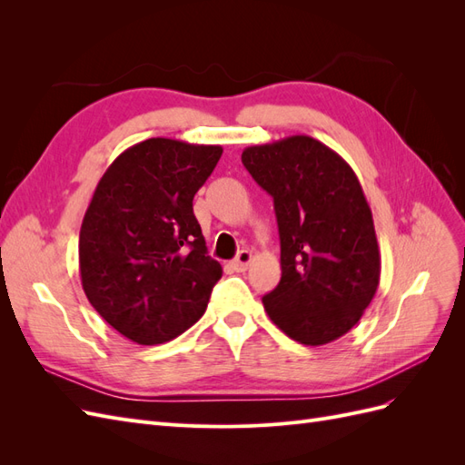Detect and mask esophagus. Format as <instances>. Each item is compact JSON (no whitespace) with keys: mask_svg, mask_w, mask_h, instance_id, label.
<instances>
[{"mask_svg":"<svg viewBox=\"0 0 465 465\" xmlns=\"http://www.w3.org/2000/svg\"><path fill=\"white\" fill-rule=\"evenodd\" d=\"M252 260H254V256H252V252L242 250V252H238V256L232 260L231 265L234 267V272H246L248 265L252 263Z\"/></svg>","mask_w":465,"mask_h":465,"instance_id":"obj_1","label":"esophagus"}]
</instances>
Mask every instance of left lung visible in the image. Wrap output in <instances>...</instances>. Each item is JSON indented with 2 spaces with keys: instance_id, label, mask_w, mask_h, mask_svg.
Wrapping results in <instances>:
<instances>
[{
  "instance_id": "1",
  "label": "left lung",
  "mask_w": 465,
  "mask_h": 465,
  "mask_svg": "<svg viewBox=\"0 0 465 465\" xmlns=\"http://www.w3.org/2000/svg\"><path fill=\"white\" fill-rule=\"evenodd\" d=\"M242 163L273 198L279 227L281 281L262 299L267 316L302 345L345 335L380 283L372 211L353 168L311 135L250 145Z\"/></svg>"
}]
</instances>
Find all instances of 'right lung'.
<instances>
[{"instance_id": "1", "label": "right lung", "mask_w": 465, "mask_h": 465, "mask_svg": "<svg viewBox=\"0 0 465 465\" xmlns=\"http://www.w3.org/2000/svg\"><path fill=\"white\" fill-rule=\"evenodd\" d=\"M221 154V145L151 137L120 153L98 180L79 232L81 285L134 343L184 333L223 275L192 203Z\"/></svg>"}]
</instances>
